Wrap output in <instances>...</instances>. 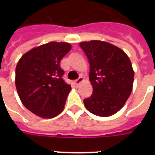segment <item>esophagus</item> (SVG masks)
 <instances>
[{"mask_svg":"<svg viewBox=\"0 0 155 155\" xmlns=\"http://www.w3.org/2000/svg\"><path fill=\"white\" fill-rule=\"evenodd\" d=\"M83 81H84V78L81 77V76H80V77L78 78L77 80H75V85H79V84H80V83L83 82Z\"/></svg>","mask_w":155,"mask_h":155,"instance_id":"obj_1","label":"esophagus"}]
</instances>
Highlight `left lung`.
I'll return each mask as SVG.
<instances>
[{
    "label": "left lung",
    "instance_id": "1",
    "mask_svg": "<svg viewBox=\"0 0 155 155\" xmlns=\"http://www.w3.org/2000/svg\"><path fill=\"white\" fill-rule=\"evenodd\" d=\"M80 47L90 64L92 94L84 100L87 110L99 117L117 113L132 92L134 72L127 54L108 42L92 40Z\"/></svg>",
    "mask_w": 155,
    "mask_h": 155
}]
</instances>
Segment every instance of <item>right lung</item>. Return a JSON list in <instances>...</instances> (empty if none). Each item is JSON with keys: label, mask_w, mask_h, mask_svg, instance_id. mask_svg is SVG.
I'll list each match as a JSON object with an SVG mask.
<instances>
[{"label": "right lung", "mask_w": 155, "mask_h": 155, "mask_svg": "<svg viewBox=\"0 0 155 155\" xmlns=\"http://www.w3.org/2000/svg\"><path fill=\"white\" fill-rule=\"evenodd\" d=\"M71 48L68 42H51L21 56L15 84L21 101L35 115L51 118L63 111L71 87L63 80L62 58Z\"/></svg>", "instance_id": "1"}]
</instances>
